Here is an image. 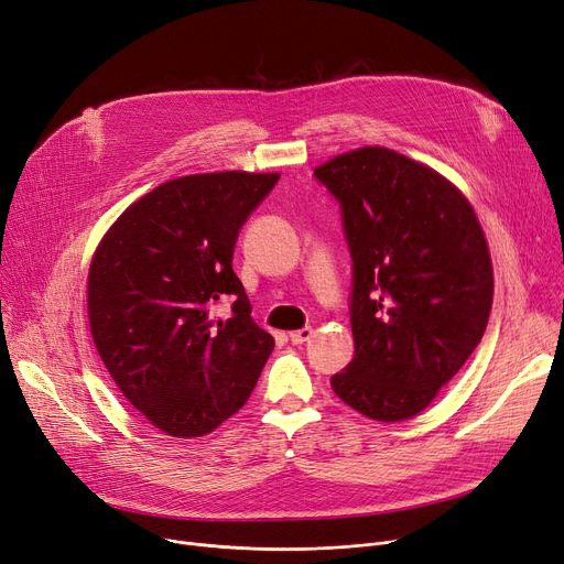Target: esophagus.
<instances>
[{"mask_svg": "<svg viewBox=\"0 0 564 564\" xmlns=\"http://www.w3.org/2000/svg\"><path fill=\"white\" fill-rule=\"evenodd\" d=\"M313 334L315 332L311 327H304V329H297V332H290L288 338H290V343H295V346H300V343H306Z\"/></svg>", "mask_w": 564, "mask_h": 564, "instance_id": "1", "label": "esophagus"}]
</instances>
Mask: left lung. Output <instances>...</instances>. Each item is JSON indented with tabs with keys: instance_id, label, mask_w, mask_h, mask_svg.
<instances>
[{
	"instance_id": "1",
	"label": "left lung",
	"mask_w": 564,
	"mask_h": 564,
	"mask_svg": "<svg viewBox=\"0 0 564 564\" xmlns=\"http://www.w3.org/2000/svg\"><path fill=\"white\" fill-rule=\"evenodd\" d=\"M352 256L355 357L334 394L376 422L420 414L468 361L494 304V264L463 191L369 144L317 165Z\"/></svg>"
}]
</instances>
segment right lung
<instances>
[{"mask_svg":"<svg viewBox=\"0 0 564 564\" xmlns=\"http://www.w3.org/2000/svg\"><path fill=\"white\" fill-rule=\"evenodd\" d=\"M279 173L170 180L129 205L96 247L87 276L94 346L144 420L200 437L249 401L274 338L251 317L232 272L239 228ZM234 300V317L210 311Z\"/></svg>","mask_w":564,"mask_h":564,"instance_id":"obj_1","label":"right lung"}]
</instances>
